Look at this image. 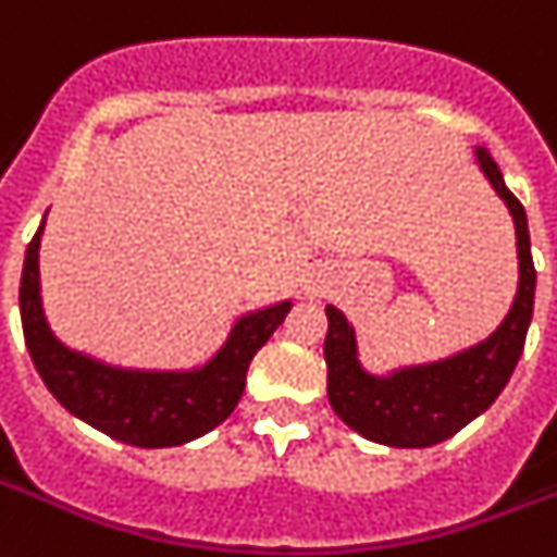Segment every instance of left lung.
I'll list each match as a JSON object with an SVG mask.
<instances>
[{
    "label": "left lung",
    "instance_id": "8db88e82",
    "mask_svg": "<svg viewBox=\"0 0 557 557\" xmlns=\"http://www.w3.org/2000/svg\"><path fill=\"white\" fill-rule=\"evenodd\" d=\"M478 168L507 205L516 222L518 293L507 319L486 342L455 352L433 364L401 367L389 375H372L358 361L356 330L342 310L327 305V398L335 416L358 435L387 447L421 449L453 438L507 387L523 352L535 305V264L530 250V227L521 201L504 185L490 150L475 147Z\"/></svg>",
    "mask_w": 557,
    "mask_h": 557
}]
</instances>
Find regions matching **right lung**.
<instances>
[{
    "label": "right lung",
    "instance_id": "right-lung-1",
    "mask_svg": "<svg viewBox=\"0 0 557 557\" xmlns=\"http://www.w3.org/2000/svg\"><path fill=\"white\" fill-rule=\"evenodd\" d=\"M30 238L20 284L27 352L45 387L71 416L131 447H178L219 426L245 393L247 367L282 324L293 301L247 312L227 342L196 370H124L76 352L59 342L41 310L39 242Z\"/></svg>",
    "mask_w": 557,
    "mask_h": 557
}]
</instances>
